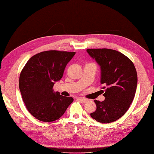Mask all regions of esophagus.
Instances as JSON below:
<instances>
[{"instance_id":"obj_1","label":"esophagus","mask_w":154,"mask_h":154,"mask_svg":"<svg viewBox=\"0 0 154 154\" xmlns=\"http://www.w3.org/2000/svg\"><path fill=\"white\" fill-rule=\"evenodd\" d=\"M78 100H79L82 103H86L87 102V100L85 99V98H78Z\"/></svg>"}]
</instances>
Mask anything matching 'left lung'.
I'll use <instances>...</instances> for the list:
<instances>
[{"label":"left lung","instance_id":"left-lung-1","mask_svg":"<svg viewBox=\"0 0 154 154\" xmlns=\"http://www.w3.org/2000/svg\"><path fill=\"white\" fill-rule=\"evenodd\" d=\"M101 68V84L105 100H94L97 109L91 117L98 122H115L125 114L134 98L137 74L131 60L121 52L108 48L87 49Z\"/></svg>","mask_w":154,"mask_h":154}]
</instances>
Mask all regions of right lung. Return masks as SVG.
<instances>
[{
  "label": "right lung",
  "instance_id": "obj_1",
  "mask_svg": "<svg viewBox=\"0 0 154 154\" xmlns=\"http://www.w3.org/2000/svg\"><path fill=\"white\" fill-rule=\"evenodd\" d=\"M75 52L44 51L33 56L22 69L19 89L30 113L40 121L59 119L74 99L55 93L54 83L61 80L66 65Z\"/></svg>",
  "mask_w": 154,
  "mask_h": 154
}]
</instances>
